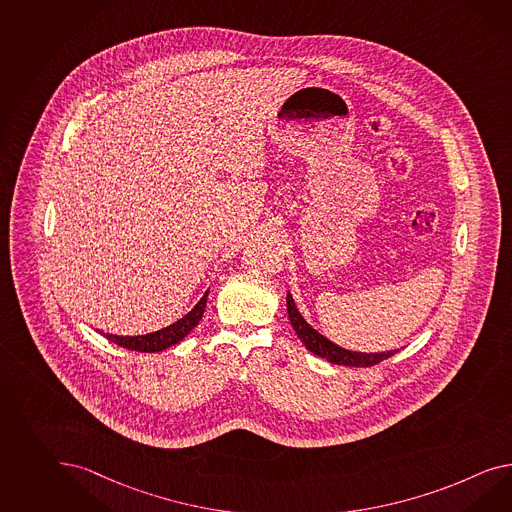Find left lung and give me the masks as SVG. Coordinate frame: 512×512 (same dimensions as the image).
<instances>
[{"label":"left lung","instance_id":"1","mask_svg":"<svg viewBox=\"0 0 512 512\" xmlns=\"http://www.w3.org/2000/svg\"><path fill=\"white\" fill-rule=\"evenodd\" d=\"M288 315L291 325L295 328V332L301 338L302 343L306 345V349L310 353L317 354V356L325 358L328 362H332V364H338V366L371 367L397 353V351H388V353H354V351H347L343 347H338L336 343H332L325 336H321L317 330H314L302 319V315L299 314V310H297V306H295V302H293L289 293Z\"/></svg>","mask_w":512,"mask_h":512}]
</instances>
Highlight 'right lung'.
Instances as JSON below:
<instances>
[{
  "instance_id": "obj_1",
  "label": "right lung",
  "mask_w": 512,
  "mask_h": 512,
  "mask_svg": "<svg viewBox=\"0 0 512 512\" xmlns=\"http://www.w3.org/2000/svg\"><path fill=\"white\" fill-rule=\"evenodd\" d=\"M208 293H204V297L197 302V306L184 315L182 319H178L176 323H172L171 327L161 328L158 332L145 334V336H117V334H104L105 338L113 343H117L120 347H126L130 351H139V353H159L167 347L176 345L178 341L184 340L185 336L197 327L198 321L202 319L204 310H206V301H208Z\"/></svg>"
}]
</instances>
